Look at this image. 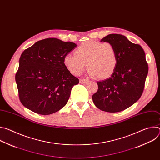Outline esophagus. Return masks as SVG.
I'll return each instance as SVG.
<instances>
[{"instance_id": "34e87169", "label": "esophagus", "mask_w": 160, "mask_h": 160, "mask_svg": "<svg viewBox=\"0 0 160 160\" xmlns=\"http://www.w3.org/2000/svg\"><path fill=\"white\" fill-rule=\"evenodd\" d=\"M90 82V80L88 79H80V83H88Z\"/></svg>"}]
</instances>
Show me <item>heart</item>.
<instances>
[{"label": "heart", "mask_w": 160, "mask_h": 160, "mask_svg": "<svg viewBox=\"0 0 160 160\" xmlns=\"http://www.w3.org/2000/svg\"><path fill=\"white\" fill-rule=\"evenodd\" d=\"M118 59L117 51L111 43L87 41L74 50V54H66L63 64L73 75H79L87 64V69L91 76L103 79L115 71Z\"/></svg>", "instance_id": "obj_1"}]
</instances>
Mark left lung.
<instances>
[{
	"mask_svg": "<svg viewBox=\"0 0 160 160\" xmlns=\"http://www.w3.org/2000/svg\"><path fill=\"white\" fill-rule=\"evenodd\" d=\"M101 42L114 45L118 63L109 78L97 82L98 90L92 98L95 106L102 111L120 112L138 101L143 92L148 73L145 52L140 45L120 34H109Z\"/></svg>",
	"mask_w": 160,
	"mask_h": 160,
	"instance_id": "left-lung-1",
	"label": "left lung"
}]
</instances>
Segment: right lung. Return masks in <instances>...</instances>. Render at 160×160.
<instances>
[{"label": "right lung", "mask_w": 160, "mask_h": 160, "mask_svg": "<svg viewBox=\"0 0 160 160\" xmlns=\"http://www.w3.org/2000/svg\"><path fill=\"white\" fill-rule=\"evenodd\" d=\"M77 47L73 42L49 38L22 52L15 79L19 100L25 108L48 115L66 104L79 80L66 69L63 59Z\"/></svg>", "instance_id": "right-lung-1"}]
</instances>
